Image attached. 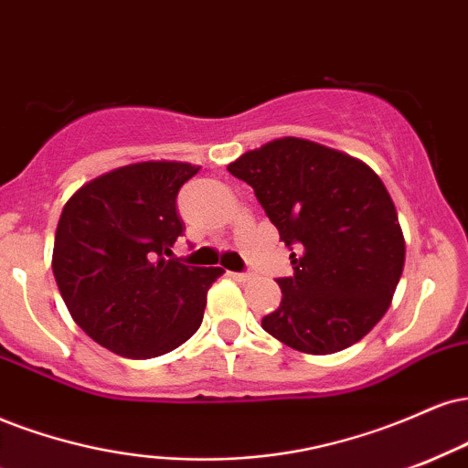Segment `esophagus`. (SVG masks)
I'll return each mask as SVG.
<instances>
[{"instance_id": "obj_1", "label": "esophagus", "mask_w": 468, "mask_h": 468, "mask_svg": "<svg viewBox=\"0 0 468 468\" xmlns=\"http://www.w3.org/2000/svg\"><path fill=\"white\" fill-rule=\"evenodd\" d=\"M230 277H233L235 281H249L250 272H230Z\"/></svg>"}]
</instances>
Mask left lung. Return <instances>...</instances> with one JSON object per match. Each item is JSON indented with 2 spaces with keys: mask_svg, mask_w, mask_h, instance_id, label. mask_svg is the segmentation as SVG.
<instances>
[{
  "mask_svg": "<svg viewBox=\"0 0 468 468\" xmlns=\"http://www.w3.org/2000/svg\"><path fill=\"white\" fill-rule=\"evenodd\" d=\"M229 172L255 191L292 252L277 279L281 305L263 316L270 335L329 356L356 345L390 307L405 241L395 202L362 161L285 137L241 154Z\"/></svg>",
  "mask_w": 468,
  "mask_h": 468,
  "instance_id": "left-lung-1",
  "label": "left lung"
}]
</instances>
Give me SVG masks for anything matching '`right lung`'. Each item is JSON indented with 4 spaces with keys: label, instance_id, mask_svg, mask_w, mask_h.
Returning <instances> with one entry per match:
<instances>
[{
    "label": "right lung",
    "instance_id": "add662e5",
    "mask_svg": "<svg viewBox=\"0 0 468 468\" xmlns=\"http://www.w3.org/2000/svg\"><path fill=\"white\" fill-rule=\"evenodd\" d=\"M198 167L145 161L91 180L67 200L54 239L56 285L76 324L122 357H159L187 342L222 268L185 266L178 191Z\"/></svg>",
    "mask_w": 468,
    "mask_h": 468
}]
</instances>
